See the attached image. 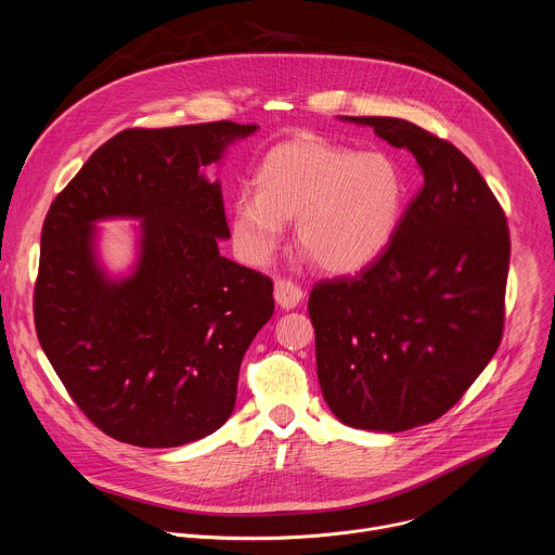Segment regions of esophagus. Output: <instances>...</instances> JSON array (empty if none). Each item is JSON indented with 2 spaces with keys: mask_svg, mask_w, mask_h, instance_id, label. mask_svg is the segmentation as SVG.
Listing matches in <instances>:
<instances>
[{
  "mask_svg": "<svg viewBox=\"0 0 555 555\" xmlns=\"http://www.w3.org/2000/svg\"><path fill=\"white\" fill-rule=\"evenodd\" d=\"M274 300L283 309H294L302 300V289L294 281L276 279V283H274Z\"/></svg>",
  "mask_w": 555,
  "mask_h": 555,
  "instance_id": "esophagus-1",
  "label": "esophagus"
}]
</instances>
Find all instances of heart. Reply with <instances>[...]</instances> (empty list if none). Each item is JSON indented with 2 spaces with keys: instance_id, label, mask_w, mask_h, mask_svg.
Masks as SVG:
<instances>
[{
  "instance_id": "b5f03b06",
  "label": "heart",
  "mask_w": 555,
  "mask_h": 555,
  "mask_svg": "<svg viewBox=\"0 0 555 555\" xmlns=\"http://www.w3.org/2000/svg\"><path fill=\"white\" fill-rule=\"evenodd\" d=\"M253 182L255 195L240 193L230 206L232 244L250 266L274 257L285 221L296 217V244L315 268L360 272L388 248L404 212V176L388 155L325 138L272 146Z\"/></svg>"
}]
</instances>
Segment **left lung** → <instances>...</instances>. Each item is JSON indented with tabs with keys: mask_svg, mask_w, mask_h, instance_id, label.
<instances>
[{
	"mask_svg": "<svg viewBox=\"0 0 555 555\" xmlns=\"http://www.w3.org/2000/svg\"><path fill=\"white\" fill-rule=\"evenodd\" d=\"M343 120L411 151L424 186L371 266L313 285L315 366L343 424L402 433L448 413L496 353L509 230L477 167L448 140L402 118Z\"/></svg>",
	"mask_w": 555,
	"mask_h": 555,
	"instance_id": "1",
	"label": "left lung"
}]
</instances>
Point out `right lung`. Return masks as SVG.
Segmentation results:
<instances>
[{
    "mask_svg": "<svg viewBox=\"0 0 555 555\" xmlns=\"http://www.w3.org/2000/svg\"><path fill=\"white\" fill-rule=\"evenodd\" d=\"M257 125L127 129L56 195L41 230L35 327L88 420L140 448H176L225 424L274 285L219 255L221 184L204 169ZM142 218L139 259L112 280L95 257L103 218Z\"/></svg>",
    "mask_w": 555,
    "mask_h": 555,
    "instance_id": "add662e5",
    "label": "right lung"
}]
</instances>
